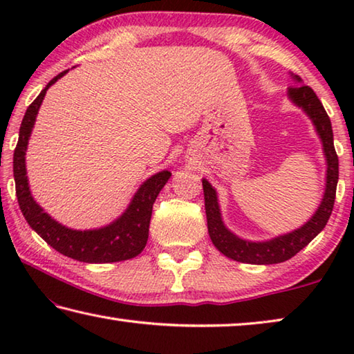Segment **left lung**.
Here are the masks:
<instances>
[{"label": "left lung", "mask_w": 354, "mask_h": 354, "mask_svg": "<svg viewBox=\"0 0 354 354\" xmlns=\"http://www.w3.org/2000/svg\"><path fill=\"white\" fill-rule=\"evenodd\" d=\"M292 80L295 86L289 87L287 97L293 104L310 118L317 136L320 137L323 154L326 159V184L325 194L320 201L319 207L314 212L306 223L301 225L297 230H293L287 234H281L273 237L270 241L253 242L245 241V239L236 236L230 231L221 218V211L218 205L217 190H215L207 179L203 178V190H205V207L207 218V231L209 237L221 254H225L230 259L243 263H256V266H267V263H279L292 256H295L299 250H303L313 239L328 223L329 215L333 212L334 200H335V187H337L339 179V159L334 149L333 128L331 120H329L325 107L317 98L313 88L309 86H303L301 77L292 75Z\"/></svg>", "instance_id": "1"}]
</instances>
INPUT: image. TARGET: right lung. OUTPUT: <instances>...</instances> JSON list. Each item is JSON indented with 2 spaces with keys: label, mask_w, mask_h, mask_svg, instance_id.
I'll return each mask as SVG.
<instances>
[{
  "label": "right lung",
  "mask_w": 354,
  "mask_h": 354,
  "mask_svg": "<svg viewBox=\"0 0 354 354\" xmlns=\"http://www.w3.org/2000/svg\"><path fill=\"white\" fill-rule=\"evenodd\" d=\"M65 73H68V70L59 73L46 84V87L32 101L31 106L28 107L25 117H23L19 143H17L14 151L15 192L20 209L25 215L28 225L48 245H51L59 253L68 256L71 259L88 263H107L133 259L145 248L153 205L158 198L159 192L162 190L171 176L169 170L156 173V175L149 176L147 181H143L128 207L124 209V212L118 218L111 221L109 225L97 227V230L81 231L64 226L53 218L50 214H46L44 207L39 206L31 195L25 162L28 142L46 91L57 80H61Z\"/></svg>",
  "instance_id": "1"
}]
</instances>
